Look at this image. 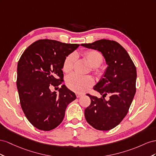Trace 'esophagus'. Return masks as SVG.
<instances>
[{
    "label": "esophagus",
    "instance_id": "34e87169",
    "mask_svg": "<svg viewBox=\"0 0 156 156\" xmlns=\"http://www.w3.org/2000/svg\"><path fill=\"white\" fill-rule=\"evenodd\" d=\"M76 97H77V98H79V97H80L83 96V93H76Z\"/></svg>",
    "mask_w": 156,
    "mask_h": 156
}]
</instances>
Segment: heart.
I'll list each match as a JSON object with an SVG mask.
<instances>
[{"label": "heart", "mask_w": 156, "mask_h": 156, "mask_svg": "<svg viewBox=\"0 0 156 156\" xmlns=\"http://www.w3.org/2000/svg\"><path fill=\"white\" fill-rule=\"evenodd\" d=\"M84 56L93 67L94 73L99 76H102L104 73L99 67L103 62V56L101 53L97 50H88L84 52ZM76 59L77 55L75 53H71L65 57L63 64V70L65 73H69L73 70ZM66 83L70 90L76 92H85L94 84L95 80L91 76H82L77 73H72L66 78Z\"/></svg>", "instance_id": "heart-1"}]
</instances>
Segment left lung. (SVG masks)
I'll return each instance as SVG.
<instances>
[{"instance_id":"8db88e82","label":"left lung","mask_w":156,"mask_h":156,"mask_svg":"<svg viewBox=\"0 0 156 156\" xmlns=\"http://www.w3.org/2000/svg\"><path fill=\"white\" fill-rule=\"evenodd\" d=\"M81 45L101 51L108 65L104 78L93 87L103 97L87 94L91 104L84 111L86 119L97 130L112 129L126 117L135 96L136 66L127 51L115 41L102 39ZM107 94L110 99L106 101Z\"/></svg>"}]
</instances>
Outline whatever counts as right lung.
I'll list each match as a JSON object with an SVG mask.
<instances>
[{
  "label": "right lung",
  "instance_id": "1",
  "mask_svg": "<svg viewBox=\"0 0 156 156\" xmlns=\"http://www.w3.org/2000/svg\"><path fill=\"white\" fill-rule=\"evenodd\" d=\"M80 45L49 39L34 42L26 49L17 63V87L21 108L29 122L42 131H50L63 121L65 110L76 95L63 81L65 57ZM59 88V87H58Z\"/></svg>",
  "mask_w": 156,
  "mask_h": 156
}]
</instances>
